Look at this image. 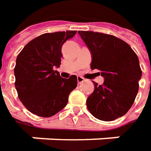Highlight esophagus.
<instances>
[{
  "label": "esophagus",
  "mask_w": 151,
  "mask_h": 151,
  "mask_svg": "<svg viewBox=\"0 0 151 151\" xmlns=\"http://www.w3.org/2000/svg\"><path fill=\"white\" fill-rule=\"evenodd\" d=\"M85 81V79L83 78V77H81V76H77V82L78 83H81V82H83Z\"/></svg>",
  "instance_id": "34e87169"
}]
</instances>
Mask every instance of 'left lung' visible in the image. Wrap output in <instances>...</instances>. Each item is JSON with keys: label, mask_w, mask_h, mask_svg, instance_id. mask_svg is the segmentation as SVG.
Returning <instances> with one entry per match:
<instances>
[{"label": "left lung", "mask_w": 151, "mask_h": 151, "mask_svg": "<svg viewBox=\"0 0 151 151\" xmlns=\"http://www.w3.org/2000/svg\"><path fill=\"white\" fill-rule=\"evenodd\" d=\"M78 34L92 53V70H99L102 85L87 99L90 113L99 120L114 121L132 107L139 91L142 71L137 54L124 41L114 35L80 30Z\"/></svg>", "instance_id": "left-lung-1"}]
</instances>
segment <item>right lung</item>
I'll return each instance as SVG.
<instances>
[{"label": "right lung", "mask_w": 151, "mask_h": 151, "mask_svg": "<svg viewBox=\"0 0 151 151\" xmlns=\"http://www.w3.org/2000/svg\"><path fill=\"white\" fill-rule=\"evenodd\" d=\"M76 34V30H67L41 35L17 57L14 75L19 99L38 116H52L64 109L77 86L76 76L65 79L54 70L61 64L63 44Z\"/></svg>", "instance_id": "add662e5"}]
</instances>
